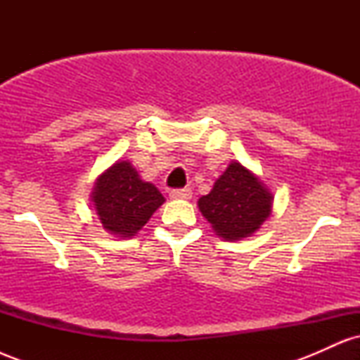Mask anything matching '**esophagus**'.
Listing matches in <instances>:
<instances>
[{
  "label": "esophagus",
  "mask_w": 360,
  "mask_h": 360,
  "mask_svg": "<svg viewBox=\"0 0 360 360\" xmlns=\"http://www.w3.org/2000/svg\"><path fill=\"white\" fill-rule=\"evenodd\" d=\"M191 189L189 188H183V189H172L171 191V194H169V196H171V200H189V198H191Z\"/></svg>",
  "instance_id": "34e87169"
}]
</instances>
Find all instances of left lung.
<instances>
[{
	"label": "left lung",
	"mask_w": 360,
	"mask_h": 360,
	"mask_svg": "<svg viewBox=\"0 0 360 360\" xmlns=\"http://www.w3.org/2000/svg\"><path fill=\"white\" fill-rule=\"evenodd\" d=\"M272 201L274 194L259 176L232 160L212 191L198 200V208L218 237L237 242L254 235L271 217Z\"/></svg>",
	"instance_id": "left-lung-1"
}]
</instances>
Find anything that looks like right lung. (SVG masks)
<instances>
[{"instance_id":"add662e5","label":"right lung","mask_w":360,"mask_h":360,"mask_svg":"<svg viewBox=\"0 0 360 360\" xmlns=\"http://www.w3.org/2000/svg\"><path fill=\"white\" fill-rule=\"evenodd\" d=\"M91 201L106 232L131 238L166 200L154 184L139 176L131 162L117 160L98 176Z\"/></svg>"}]
</instances>
